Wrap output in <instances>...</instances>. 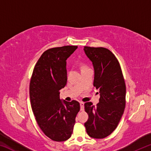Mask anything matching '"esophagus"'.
<instances>
[{"label": "esophagus", "instance_id": "esophagus-1", "mask_svg": "<svg viewBox=\"0 0 151 151\" xmlns=\"http://www.w3.org/2000/svg\"><path fill=\"white\" fill-rule=\"evenodd\" d=\"M84 104H85V103H84L83 102H81V103H80L81 111H84Z\"/></svg>", "mask_w": 151, "mask_h": 151}]
</instances>
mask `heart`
Listing matches in <instances>:
<instances>
[{
	"label": "heart",
	"mask_w": 151,
	"mask_h": 151,
	"mask_svg": "<svg viewBox=\"0 0 151 151\" xmlns=\"http://www.w3.org/2000/svg\"><path fill=\"white\" fill-rule=\"evenodd\" d=\"M87 68V67H86V66H83V68ZM83 68H82V69H83Z\"/></svg>",
	"instance_id": "1"
}]
</instances>
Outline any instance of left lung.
I'll list each match as a JSON object with an SVG mask.
<instances>
[{
  "label": "left lung",
  "mask_w": 151,
  "mask_h": 151,
  "mask_svg": "<svg viewBox=\"0 0 151 151\" xmlns=\"http://www.w3.org/2000/svg\"><path fill=\"white\" fill-rule=\"evenodd\" d=\"M86 55L93 63V85L100 93L95 106L85 103L88 119L85 123L88 136L104 139L119 124L126 104V85L118 60L111 50L103 47H84Z\"/></svg>",
  "instance_id": "left-lung-1"
}]
</instances>
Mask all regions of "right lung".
I'll use <instances>...</instances> for the list:
<instances>
[{
  "label": "right lung",
  "mask_w": 151,
  "mask_h": 151,
  "mask_svg": "<svg viewBox=\"0 0 151 151\" xmlns=\"http://www.w3.org/2000/svg\"><path fill=\"white\" fill-rule=\"evenodd\" d=\"M77 46L49 48L42 53L33 70L29 93L33 114L46 136L57 142L71 137L80 104L62 101L60 91L67 81L66 59Z\"/></svg>",
  "instance_id": "add662e5"
}]
</instances>
